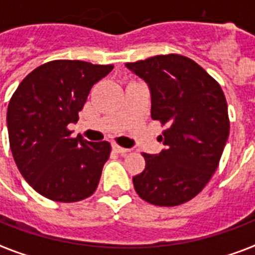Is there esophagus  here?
Masks as SVG:
<instances>
[{"mask_svg": "<svg viewBox=\"0 0 255 255\" xmlns=\"http://www.w3.org/2000/svg\"><path fill=\"white\" fill-rule=\"evenodd\" d=\"M113 150L119 154H122V155H126L127 152H129V148H124V147H120L118 144H113Z\"/></svg>", "mask_w": 255, "mask_h": 255, "instance_id": "esophagus-1", "label": "esophagus"}]
</instances>
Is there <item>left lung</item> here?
<instances>
[{
	"mask_svg": "<svg viewBox=\"0 0 255 255\" xmlns=\"http://www.w3.org/2000/svg\"><path fill=\"white\" fill-rule=\"evenodd\" d=\"M151 93V118L166 126L165 148L144 154L146 167L132 178L140 199L174 207L204 189L218 169L230 133L220 85L195 60L178 54L126 63Z\"/></svg>",
	"mask_w": 255,
	"mask_h": 255,
	"instance_id": "8db88e82",
	"label": "left lung"
}]
</instances>
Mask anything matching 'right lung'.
Here are the masks:
<instances>
[{
  "label": "right lung",
  "instance_id": "right-lung-1",
  "mask_svg": "<svg viewBox=\"0 0 255 255\" xmlns=\"http://www.w3.org/2000/svg\"><path fill=\"white\" fill-rule=\"evenodd\" d=\"M112 65L84 60H51L31 71L9 101V144L24 180L47 199L75 203L94 193L108 142L71 137L90 89L112 71Z\"/></svg>",
  "mask_w": 255,
  "mask_h": 255
}]
</instances>
